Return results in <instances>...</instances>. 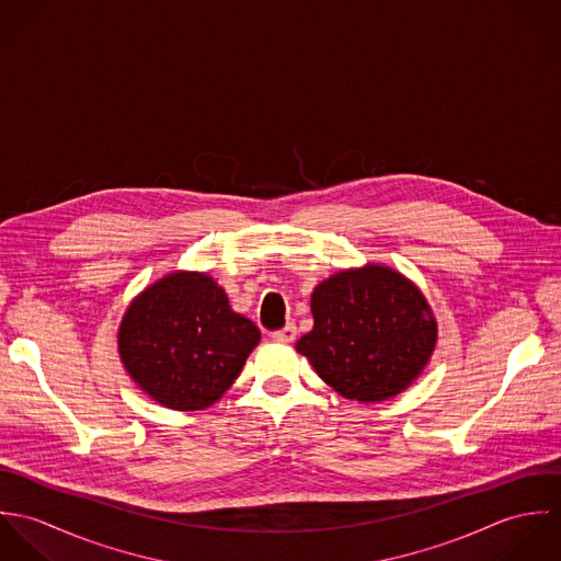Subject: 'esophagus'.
<instances>
[{"mask_svg": "<svg viewBox=\"0 0 561 561\" xmlns=\"http://www.w3.org/2000/svg\"><path fill=\"white\" fill-rule=\"evenodd\" d=\"M296 334H298L296 325H294V323H287L285 328H280V330H276V332H272V339H274V341H278V343H291V341L296 339Z\"/></svg>", "mask_w": 561, "mask_h": 561, "instance_id": "esophagus-1", "label": "esophagus"}]
</instances>
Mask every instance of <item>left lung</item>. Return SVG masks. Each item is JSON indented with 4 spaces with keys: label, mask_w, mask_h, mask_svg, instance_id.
I'll return each mask as SVG.
<instances>
[{
    "label": "left lung",
    "mask_w": 561,
    "mask_h": 561,
    "mask_svg": "<svg viewBox=\"0 0 561 561\" xmlns=\"http://www.w3.org/2000/svg\"><path fill=\"white\" fill-rule=\"evenodd\" d=\"M311 313L313 330L296 350L347 400L400 396L425 369L438 336L419 287L385 265L343 270L321 280Z\"/></svg>",
    "instance_id": "left-lung-1"
}]
</instances>
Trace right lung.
<instances>
[{
  "label": "right lung",
  "instance_id": "add662e5",
  "mask_svg": "<svg viewBox=\"0 0 561 561\" xmlns=\"http://www.w3.org/2000/svg\"><path fill=\"white\" fill-rule=\"evenodd\" d=\"M261 339L225 289L203 272H172L134 298L118 328L131 380L172 410H203L240 376Z\"/></svg>",
  "mask_w": 561,
  "mask_h": 561
}]
</instances>
